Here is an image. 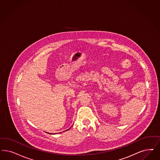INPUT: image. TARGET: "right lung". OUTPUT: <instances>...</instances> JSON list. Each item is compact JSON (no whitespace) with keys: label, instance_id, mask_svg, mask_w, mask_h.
Masks as SVG:
<instances>
[{"label":"right lung","instance_id":"right-lung-1","mask_svg":"<svg viewBox=\"0 0 160 160\" xmlns=\"http://www.w3.org/2000/svg\"><path fill=\"white\" fill-rule=\"evenodd\" d=\"M68 129H67V130H68ZM52 134H53V133H52Z\"/></svg>","mask_w":160,"mask_h":160}]
</instances>
